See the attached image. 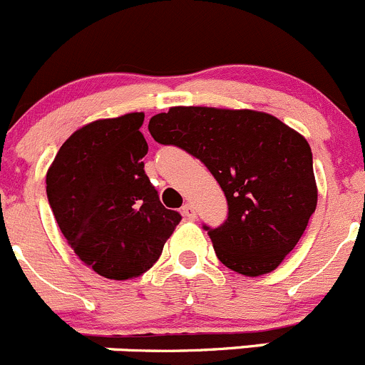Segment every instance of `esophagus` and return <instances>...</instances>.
I'll use <instances>...</instances> for the list:
<instances>
[{
    "mask_svg": "<svg viewBox=\"0 0 365 365\" xmlns=\"http://www.w3.org/2000/svg\"><path fill=\"white\" fill-rule=\"evenodd\" d=\"M181 212H182V216L186 220H195V207L191 204H184L182 207H181Z\"/></svg>",
    "mask_w": 365,
    "mask_h": 365,
    "instance_id": "34e87169",
    "label": "esophagus"
}]
</instances>
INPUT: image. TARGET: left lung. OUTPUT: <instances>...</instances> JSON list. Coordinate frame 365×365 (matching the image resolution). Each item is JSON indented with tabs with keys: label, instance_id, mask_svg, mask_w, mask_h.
<instances>
[{
	"label": "left lung",
	"instance_id": "obj_1",
	"mask_svg": "<svg viewBox=\"0 0 365 365\" xmlns=\"http://www.w3.org/2000/svg\"><path fill=\"white\" fill-rule=\"evenodd\" d=\"M149 131L198 158L225 193V223L204 227L216 257L245 277L279 268L317 205L304 136L264 111L207 106L170 108L150 118Z\"/></svg>",
	"mask_w": 365,
	"mask_h": 365
}]
</instances>
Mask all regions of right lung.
I'll list each match as a JSON object with an SVG mask.
<instances>
[{
	"instance_id": "1",
	"label": "right lung",
	"mask_w": 365,
	"mask_h": 365,
	"mask_svg": "<svg viewBox=\"0 0 365 365\" xmlns=\"http://www.w3.org/2000/svg\"><path fill=\"white\" fill-rule=\"evenodd\" d=\"M142 111L101 118L72 133L46 174L61 234L101 277L128 280L153 268L181 222L143 170Z\"/></svg>"
}]
</instances>
